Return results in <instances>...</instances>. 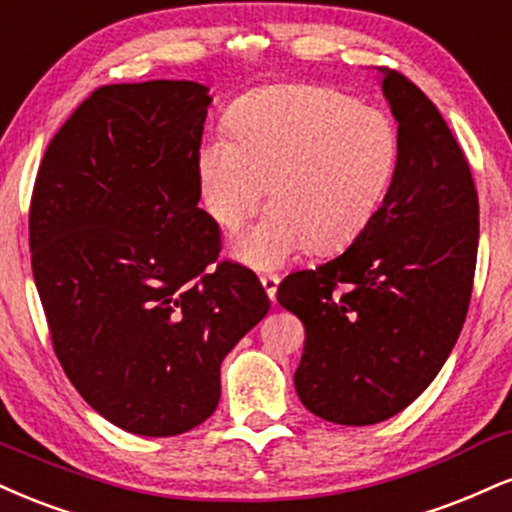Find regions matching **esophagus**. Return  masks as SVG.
Wrapping results in <instances>:
<instances>
[{"instance_id": "obj_1", "label": "esophagus", "mask_w": 512, "mask_h": 512, "mask_svg": "<svg viewBox=\"0 0 512 512\" xmlns=\"http://www.w3.org/2000/svg\"><path fill=\"white\" fill-rule=\"evenodd\" d=\"M260 281H262L264 293L269 295V300H274L276 298V288H279V276H276V274H264V276H260Z\"/></svg>"}]
</instances>
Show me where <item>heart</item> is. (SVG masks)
<instances>
[{
	"label": "heart",
	"mask_w": 512,
	"mask_h": 512,
	"mask_svg": "<svg viewBox=\"0 0 512 512\" xmlns=\"http://www.w3.org/2000/svg\"><path fill=\"white\" fill-rule=\"evenodd\" d=\"M226 135L200 147L202 200L224 231L269 212L236 245L257 269L279 267L310 245L329 252L365 231L398 162V133L381 109L315 85H274L245 95Z\"/></svg>",
	"instance_id": "obj_1"
}]
</instances>
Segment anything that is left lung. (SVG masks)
Here are the masks:
<instances>
[{"mask_svg":"<svg viewBox=\"0 0 512 512\" xmlns=\"http://www.w3.org/2000/svg\"><path fill=\"white\" fill-rule=\"evenodd\" d=\"M398 123L384 202L336 260L288 274L279 305L305 326L295 391L312 415L365 427L432 384L463 329L479 245L470 164L439 109L379 69Z\"/></svg>","mask_w":512,"mask_h":512,"instance_id":"obj_1","label":"left lung"}]
</instances>
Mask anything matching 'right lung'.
I'll use <instances>...</instances> for the list:
<instances>
[{
    "mask_svg": "<svg viewBox=\"0 0 512 512\" xmlns=\"http://www.w3.org/2000/svg\"><path fill=\"white\" fill-rule=\"evenodd\" d=\"M209 88L102 85L49 143L30 264L66 377L123 432L176 436L217 410L221 360L269 312L250 269L217 263L200 202Z\"/></svg>",
    "mask_w": 512,
    "mask_h": 512,
    "instance_id": "1",
    "label": "right lung"
}]
</instances>
